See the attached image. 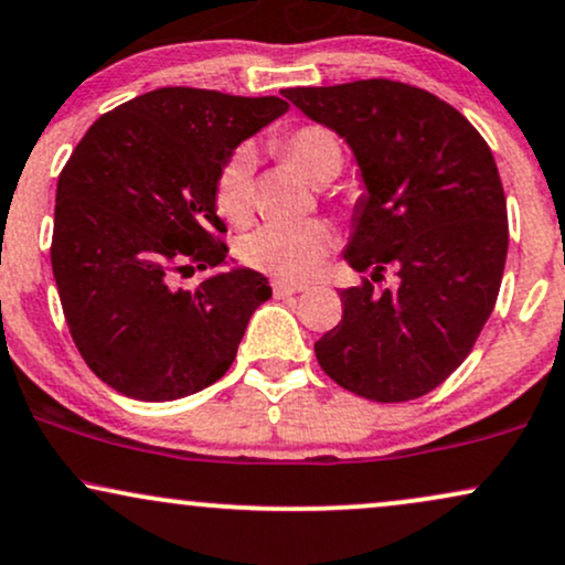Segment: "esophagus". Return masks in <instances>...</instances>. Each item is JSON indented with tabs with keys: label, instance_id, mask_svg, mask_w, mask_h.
Returning <instances> with one entry per match:
<instances>
[{
	"label": "esophagus",
	"instance_id": "obj_1",
	"mask_svg": "<svg viewBox=\"0 0 565 565\" xmlns=\"http://www.w3.org/2000/svg\"><path fill=\"white\" fill-rule=\"evenodd\" d=\"M270 287H274V295H276V297H291V295H300V291L308 289V287H305V284L281 281V278H276V281L270 284Z\"/></svg>",
	"mask_w": 565,
	"mask_h": 565
}]
</instances>
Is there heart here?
Returning a JSON list of instances; mask_svg holds the SVG:
<instances>
[{
    "instance_id": "1",
    "label": "heart",
    "mask_w": 565,
    "mask_h": 565,
    "mask_svg": "<svg viewBox=\"0 0 565 565\" xmlns=\"http://www.w3.org/2000/svg\"><path fill=\"white\" fill-rule=\"evenodd\" d=\"M281 154L297 173L310 183L326 175H337L342 168V145L329 128L302 126L278 141ZM217 213L234 226H242L255 210V152L239 147L231 154L215 186ZM334 236L321 221L305 223H268L239 244V257L249 268L284 278V281H305L318 274L329 255Z\"/></svg>"
}]
</instances>
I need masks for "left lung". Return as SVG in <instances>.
<instances>
[{
    "mask_svg": "<svg viewBox=\"0 0 565 565\" xmlns=\"http://www.w3.org/2000/svg\"><path fill=\"white\" fill-rule=\"evenodd\" d=\"M284 97L348 141L363 179L344 260L371 278L339 291L344 316L316 342L318 363L365 399H416L463 363L498 300L508 210L492 152L455 107L399 81ZM386 267L401 284L376 292Z\"/></svg>",
    "mask_w": 565,
    "mask_h": 565,
    "instance_id": "8db88e82",
    "label": "left lung"
}]
</instances>
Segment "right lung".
Listing matches in <instances>:
<instances>
[{"label":"right lung","mask_w":565,"mask_h":565,"mask_svg":"<svg viewBox=\"0 0 565 565\" xmlns=\"http://www.w3.org/2000/svg\"><path fill=\"white\" fill-rule=\"evenodd\" d=\"M287 110L278 97L166 86L102 115L73 149L57 181L52 274L81 358L115 392L168 403L231 369L270 287L228 260L217 175ZM194 269L211 276L174 287Z\"/></svg>","instance_id":"obj_1"}]
</instances>
